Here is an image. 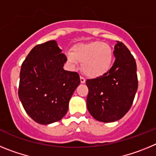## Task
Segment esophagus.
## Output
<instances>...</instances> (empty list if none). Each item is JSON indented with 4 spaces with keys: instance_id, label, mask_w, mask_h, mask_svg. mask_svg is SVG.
<instances>
[{
    "instance_id": "34e87169",
    "label": "esophagus",
    "mask_w": 156,
    "mask_h": 156,
    "mask_svg": "<svg viewBox=\"0 0 156 156\" xmlns=\"http://www.w3.org/2000/svg\"><path fill=\"white\" fill-rule=\"evenodd\" d=\"M85 82H86V80H85L83 76H80V83H84Z\"/></svg>"
}]
</instances>
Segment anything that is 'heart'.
<instances>
[{"label": "heart", "instance_id": "obj_1", "mask_svg": "<svg viewBox=\"0 0 156 156\" xmlns=\"http://www.w3.org/2000/svg\"><path fill=\"white\" fill-rule=\"evenodd\" d=\"M113 57L111 46L101 41L79 44L73 48V52L66 53L69 62L73 66H76L78 61L82 62L83 73L91 78L105 74L111 69Z\"/></svg>", "mask_w": 156, "mask_h": 156}]
</instances>
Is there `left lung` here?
<instances>
[{
    "label": "left lung",
    "instance_id": "left-lung-1",
    "mask_svg": "<svg viewBox=\"0 0 156 156\" xmlns=\"http://www.w3.org/2000/svg\"><path fill=\"white\" fill-rule=\"evenodd\" d=\"M115 60L105 74L87 80L89 90L87 107L98 121L112 122L124 116L133 104L137 90L136 62L128 48L117 41L114 47Z\"/></svg>",
    "mask_w": 156,
    "mask_h": 156
}]
</instances>
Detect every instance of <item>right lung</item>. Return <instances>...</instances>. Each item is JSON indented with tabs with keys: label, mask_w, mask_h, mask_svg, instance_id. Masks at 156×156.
I'll list each match as a JSON object with an SVG mask.
<instances>
[{
	"label": "right lung",
	"mask_w": 156,
	"mask_h": 156,
	"mask_svg": "<svg viewBox=\"0 0 156 156\" xmlns=\"http://www.w3.org/2000/svg\"><path fill=\"white\" fill-rule=\"evenodd\" d=\"M66 61L57 42L50 41L34 47L22 64L19 98L27 113L40 124L62 119L80 83L77 73L64 70Z\"/></svg>",
	"instance_id": "right-lung-1"
}]
</instances>
